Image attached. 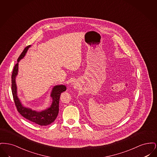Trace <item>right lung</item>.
I'll list each match as a JSON object with an SVG mask.
<instances>
[{
    "label": "right lung",
    "instance_id": "1",
    "mask_svg": "<svg viewBox=\"0 0 157 157\" xmlns=\"http://www.w3.org/2000/svg\"><path fill=\"white\" fill-rule=\"evenodd\" d=\"M30 46V45H28L24 49L17 59V63H16L14 67L12 75V92L15 106L19 113L26 120L30 121L37 125L46 126L52 123L56 118L59 113L60 96L62 92L66 90L67 87L62 85H56L53 87L51 95L53 99L52 104L49 108L43 111L37 112L23 106L17 96V87L15 82V78L18 72V62L25 56Z\"/></svg>",
    "mask_w": 157,
    "mask_h": 157
}]
</instances>
